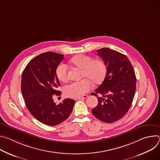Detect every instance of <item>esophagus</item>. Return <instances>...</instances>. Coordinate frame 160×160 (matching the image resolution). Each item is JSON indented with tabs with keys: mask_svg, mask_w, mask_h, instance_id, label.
<instances>
[{
	"mask_svg": "<svg viewBox=\"0 0 160 160\" xmlns=\"http://www.w3.org/2000/svg\"><path fill=\"white\" fill-rule=\"evenodd\" d=\"M87 97H88V96H87V95H84V96H82V97L78 98H77V99H78V100H80V99H86Z\"/></svg>",
	"mask_w": 160,
	"mask_h": 160,
	"instance_id": "esophagus-1",
	"label": "esophagus"
}]
</instances>
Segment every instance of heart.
<instances>
[{
	"mask_svg": "<svg viewBox=\"0 0 160 160\" xmlns=\"http://www.w3.org/2000/svg\"><path fill=\"white\" fill-rule=\"evenodd\" d=\"M70 62L82 69L80 81L73 82L64 88V94L70 98H80L84 96L92 88V83L101 84L105 78L107 67L104 61L101 59H95L86 55H78L70 59ZM56 75L58 80L66 82L69 78L68 68L63 64H59L56 69Z\"/></svg>",
	"mask_w": 160,
	"mask_h": 160,
	"instance_id": "heart-1",
	"label": "heart"
}]
</instances>
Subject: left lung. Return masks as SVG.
<instances>
[{"label":"left lung","mask_w":160,"mask_h":160,"mask_svg":"<svg viewBox=\"0 0 160 160\" xmlns=\"http://www.w3.org/2000/svg\"><path fill=\"white\" fill-rule=\"evenodd\" d=\"M97 51L107 66V72L102 84L91 94L99 101L92 112L98 120L111 123L123 118L128 111L135 92L136 77L125 55L109 48Z\"/></svg>","instance_id":"1"}]
</instances>
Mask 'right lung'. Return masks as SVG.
<instances>
[{"label":"right lung","mask_w":160,"mask_h":160,"mask_svg":"<svg viewBox=\"0 0 160 160\" xmlns=\"http://www.w3.org/2000/svg\"><path fill=\"white\" fill-rule=\"evenodd\" d=\"M61 54L47 52L32 59L21 76V89L25 104L40 122L49 126L60 124L70 116L75 101L65 99L56 104L53 95L60 96L56 75L57 66L64 59Z\"/></svg>","instance_id":"add662e5"}]
</instances>
